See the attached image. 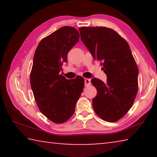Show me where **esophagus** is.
I'll return each mask as SVG.
<instances>
[{"mask_svg":"<svg viewBox=\"0 0 157 157\" xmlns=\"http://www.w3.org/2000/svg\"><path fill=\"white\" fill-rule=\"evenodd\" d=\"M84 84H85V86H88L89 85H91V80L88 78H85L84 79Z\"/></svg>","mask_w":157,"mask_h":157,"instance_id":"esophagus-1","label":"esophagus"}]
</instances>
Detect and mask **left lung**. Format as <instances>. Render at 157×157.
Returning <instances> with one entry per match:
<instances>
[{
  "mask_svg": "<svg viewBox=\"0 0 157 157\" xmlns=\"http://www.w3.org/2000/svg\"><path fill=\"white\" fill-rule=\"evenodd\" d=\"M81 40L94 59L102 62L107 82L93 78L97 89L93 99L95 112L102 120L116 122L132 107L138 91V69L129 44L113 29L79 28Z\"/></svg>",
  "mask_w": 157,
  "mask_h": 157,
  "instance_id": "1",
  "label": "left lung"
}]
</instances>
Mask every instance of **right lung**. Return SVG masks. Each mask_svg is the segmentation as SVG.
<instances>
[{"label":"right lung","instance_id":"obj_1","mask_svg":"<svg viewBox=\"0 0 157 157\" xmlns=\"http://www.w3.org/2000/svg\"><path fill=\"white\" fill-rule=\"evenodd\" d=\"M79 37L75 28L63 26L42 39L34 55L31 88L39 110L55 123H64L73 115L83 91V78L67 79L59 74Z\"/></svg>","mask_w":157,"mask_h":157}]
</instances>
